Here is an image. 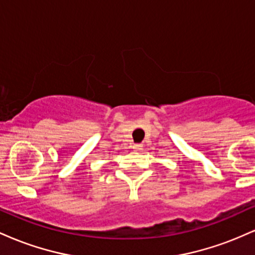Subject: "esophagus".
<instances>
[{
	"instance_id": "esophagus-1",
	"label": "esophagus",
	"mask_w": 255,
	"mask_h": 255,
	"mask_svg": "<svg viewBox=\"0 0 255 255\" xmlns=\"http://www.w3.org/2000/svg\"><path fill=\"white\" fill-rule=\"evenodd\" d=\"M141 147H142V145H141V144H135V145L133 146V148H135V150H137V151L141 150Z\"/></svg>"
}]
</instances>
